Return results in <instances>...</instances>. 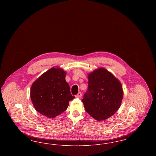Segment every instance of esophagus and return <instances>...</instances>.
Listing matches in <instances>:
<instances>
[{
  "label": "esophagus",
  "instance_id": "obj_1",
  "mask_svg": "<svg viewBox=\"0 0 156 156\" xmlns=\"http://www.w3.org/2000/svg\"><path fill=\"white\" fill-rule=\"evenodd\" d=\"M81 97L82 94L81 92H78V94H77L76 95H75V97H76V98H81Z\"/></svg>",
  "mask_w": 156,
  "mask_h": 156
}]
</instances>
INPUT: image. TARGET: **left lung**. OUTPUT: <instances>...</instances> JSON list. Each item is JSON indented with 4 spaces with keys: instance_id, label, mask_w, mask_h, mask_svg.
Instances as JSON below:
<instances>
[{
    "instance_id": "left-lung-1",
    "label": "left lung",
    "mask_w": 156,
    "mask_h": 156,
    "mask_svg": "<svg viewBox=\"0 0 156 156\" xmlns=\"http://www.w3.org/2000/svg\"><path fill=\"white\" fill-rule=\"evenodd\" d=\"M88 88L82 102L85 111L98 121L108 119L118 110L123 97L119 80L101 67L88 75Z\"/></svg>"
}]
</instances>
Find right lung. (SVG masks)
Wrapping results in <instances>:
<instances>
[{"mask_svg":"<svg viewBox=\"0 0 156 156\" xmlns=\"http://www.w3.org/2000/svg\"><path fill=\"white\" fill-rule=\"evenodd\" d=\"M66 72L58 66L52 67L33 83L30 98L35 109L48 118H54L66 111L73 99Z\"/></svg>","mask_w":156,"mask_h":156,"instance_id":"right-lung-1","label":"right lung"}]
</instances>
